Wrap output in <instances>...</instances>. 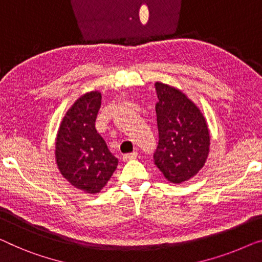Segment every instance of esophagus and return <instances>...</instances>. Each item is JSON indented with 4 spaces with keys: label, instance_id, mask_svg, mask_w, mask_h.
<instances>
[{
    "label": "esophagus",
    "instance_id": "1",
    "mask_svg": "<svg viewBox=\"0 0 262 262\" xmlns=\"http://www.w3.org/2000/svg\"><path fill=\"white\" fill-rule=\"evenodd\" d=\"M137 156H138V154L136 152H131V154H125V155H123V161L124 162H127V161H131V159H135V158H137Z\"/></svg>",
    "mask_w": 262,
    "mask_h": 262
}]
</instances>
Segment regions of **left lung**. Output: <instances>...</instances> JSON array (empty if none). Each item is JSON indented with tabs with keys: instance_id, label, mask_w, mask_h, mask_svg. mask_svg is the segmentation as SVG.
<instances>
[{
	"instance_id": "obj_1",
	"label": "left lung",
	"mask_w": 262,
	"mask_h": 262,
	"mask_svg": "<svg viewBox=\"0 0 262 262\" xmlns=\"http://www.w3.org/2000/svg\"><path fill=\"white\" fill-rule=\"evenodd\" d=\"M158 145L155 164L166 180L182 183L202 169L209 154L210 137L199 107L180 90L156 82Z\"/></svg>"
}]
</instances>
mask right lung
<instances>
[{"instance_id": "obj_1", "label": "right lung", "mask_w": 262, "mask_h": 262, "mask_svg": "<svg viewBox=\"0 0 262 262\" xmlns=\"http://www.w3.org/2000/svg\"><path fill=\"white\" fill-rule=\"evenodd\" d=\"M100 105L99 92L79 98L63 117L55 143L60 172L73 187L89 194L99 192L118 165L96 130Z\"/></svg>"}]
</instances>
